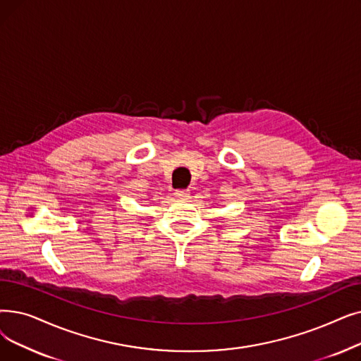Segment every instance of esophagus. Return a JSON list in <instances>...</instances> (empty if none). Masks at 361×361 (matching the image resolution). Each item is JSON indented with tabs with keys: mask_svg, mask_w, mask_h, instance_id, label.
<instances>
[{
	"mask_svg": "<svg viewBox=\"0 0 361 361\" xmlns=\"http://www.w3.org/2000/svg\"><path fill=\"white\" fill-rule=\"evenodd\" d=\"M174 195H176V197L180 199V200H185V199H189V196H190L189 190H176Z\"/></svg>",
	"mask_w": 361,
	"mask_h": 361,
	"instance_id": "obj_1",
	"label": "esophagus"
}]
</instances>
